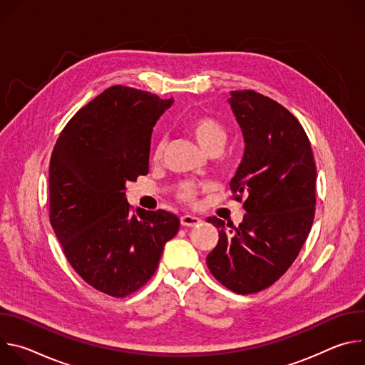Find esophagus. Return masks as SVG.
Instances as JSON below:
<instances>
[{"mask_svg":"<svg viewBox=\"0 0 365 365\" xmlns=\"http://www.w3.org/2000/svg\"><path fill=\"white\" fill-rule=\"evenodd\" d=\"M180 224H182L183 227H195V225L200 224V218L193 217V215H183V217L180 218Z\"/></svg>","mask_w":365,"mask_h":365,"instance_id":"obj_1","label":"esophagus"}]
</instances>
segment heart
Masks as SVG:
<instances>
[{
    "label": "heart",
    "instance_id": "1",
    "mask_svg": "<svg viewBox=\"0 0 365 365\" xmlns=\"http://www.w3.org/2000/svg\"><path fill=\"white\" fill-rule=\"evenodd\" d=\"M186 130L205 153L217 147H222L227 140L225 127L222 125L221 121H218L211 115H203V114L192 115L186 123ZM163 151H165V143L160 141L153 151V159L155 162H159L163 158ZM196 193H197L196 187L186 185L180 189L179 197L190 203L195 200Z\"/></svg>",
    "mask_w": 365,
    "mask_h": 365
}]
</instances>
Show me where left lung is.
Listing matches in <instances>:
<instances>
[{"label":"left lung","instance_id":"left-lung-1","mask_svg":"<svg viewBox=\"0 0 365 365\" xmlns=\"http://www.w3.org/2000/svg\"><path fill=\"white\" fill-rule=\"evenodd\" d=\"M228 102L245 143L230 187L237 200L245 196L247 214L238 227L206 220L220 230L206 264L227 289L250 294L277 282L303 247L315 218L317 166L303 127L279 102L255 91H232Z\"/></svg>","mask_w":365,"mask_h":365}]
</instances>
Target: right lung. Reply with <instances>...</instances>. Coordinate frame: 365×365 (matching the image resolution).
I'll use <instances>...</instances> for the list:
<instances>
[{
  "label": "right lung",
  "instance_id": "1",
  "mask_svg": "<svg viewBox=\"0 0 365 365\" xmlns=\"http://www.w3.org/2000/svg\"><path fill=\"white\" fill-rule=\"evenodd\" d=\"M173 99L115 85L61 133L48 168V218L73 270L93 289L125 297L159 266L179 231L168 211L131 214L125 183L148 173L153 127Z\"/></svg>",
  "mask_w": 365,
  "mask_h": 365
}]
</instances>
